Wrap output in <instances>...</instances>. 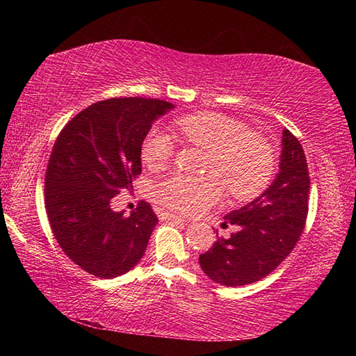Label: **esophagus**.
Returning a JSON list of instances; mask_svg holds the SVG:
<instances>
[{
    "instance_id": "esophagus-1",
    "label": "esophagus",
    "mask_w": 356,
    "mask_h": 356,
    "mask_svg": "<svg viewBox=\"0 0 356 356\" xmlns=\"http://www.w3.org/2000/svg\"><path fill=\"white\" fill-rule=\"evenodd\" d=\"M161 218H163V220H172V221H184L182 218H180V216L174 215V213H170V212L161 213Z\"/></svg>"
}]
</instances>
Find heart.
<instances>
[{"instance_id":"b5f03b06","label":"heart","mask_w":356,"mask_h":356,"mask_svg":"<svg viewBox=\"0 0 356 356\" xmlns=\"http://www.w3.org/2000/svg\"><path fill=\"white\" fill-rule=\"evenodd\" d=\"M182 140L209 155L204 161V177L185 174L160 180L155 200L179 213H195L220 200L222 185L238 201H251L262 195L276 170L275 150L264 136L252 134L237 119L221 113L204 111L176 119ZM174 156L171 136L161 130L149 131L141 146L143 163L149 170H163Z\"/></svg>"}]
</instances>
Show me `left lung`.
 Returning <instances> with one entry per match:
<instances>
[{
    "mask_svg": "<svg viewBox=\"0 0 356 356\" xmlns=\"http://www.w3.org/2000/svg\"><path fill=\"white\" fill-rule=\"evenodd\" d=\"M309 171L300 141L282 131L280 174L254 201L225 216L236 232L200 256L210 280L238 287L265 278L291 254L308 216Z\"/></svg>",
    "mask_w": 356,
    "mask_h": 356,
    "instance_id": "8db88e82",
    "label": "left lung"
}]
</instances>
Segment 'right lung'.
<instances>
[{"label": "right lung", "instance_id": "obj_1", "mask_svg": "<svg viewBox=\"0 0 356 356\" xmlns=\"http://www.w3.org/2000/svg\"><path fill=\"white\" fill-rule=\"evenodd\" d=\"M172 105L159 99H108L72 118L45 172V210L64 254L84 272L116 278L140 262L159 218L140 201L130 216L111 200L141 174V144Z\"/></svg>", "mask_w": 356, "mask_h": 356}]
</instances>
